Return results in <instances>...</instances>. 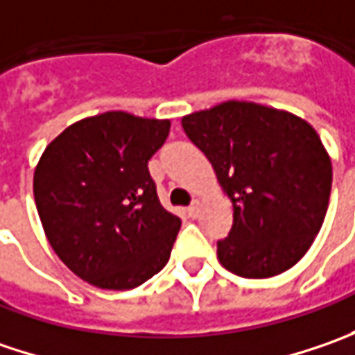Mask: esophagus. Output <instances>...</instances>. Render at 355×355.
<instances>
[{
	"mask_svg": "<svg viewBox=\"0 0 355 355\" xmlns=\"http://www.w3.org/2000/svg\"><path fill=\"white\" fill-rule=\"evenodd\" d=\"M187 215H189L191 219H196V217H198V215H199V201H193V203H191V205L187 207Z\"/></svg>",
	"mask_w": 355,
	"mask_h": 355,
	"instance_id": "34e87169",
	"label": "esophagus"
}]
</instances>
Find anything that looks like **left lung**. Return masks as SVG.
<instances>
[{
    "instance_id": "left-lung-1",
    "label": "left lung",
    "mask_w": 355,
    "mask_h": 355,
    "mask_svg": "<svg viewBox=\"0 0 355 355\" xmlns=\"http://www.w3.org/2000/svg\"><path fill=\"white\" fill-rule=\"evenodd\" d=\"M233 203L217 259L245 279L294 266L318 235L332 189V162L306 120L263 104L229 101L182 118Z\"/></svg>"
}]
</instances>
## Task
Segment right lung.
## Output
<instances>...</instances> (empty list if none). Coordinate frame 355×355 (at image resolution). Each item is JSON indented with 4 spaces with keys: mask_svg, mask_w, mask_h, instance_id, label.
Here are the masks:
<instances>
[{
    "mask_svg": "<svg viewBox=\"0 0 355 355\" xmlns=\"http://www.w3.org/2000/svg\"><path fill=\"white\" fill-rule=\"evenodd\" d=\"M170 120L104 112L49 144L35 168L37 211L57 257L106 291L136 288L170 261L180 217L166 211L148 171Z\"/></svg>",
    "mask_w": 355,
    "mask_h": 355,
    "instance_id": "obj_1",
    "label": "right lung"
}]
</instances>
